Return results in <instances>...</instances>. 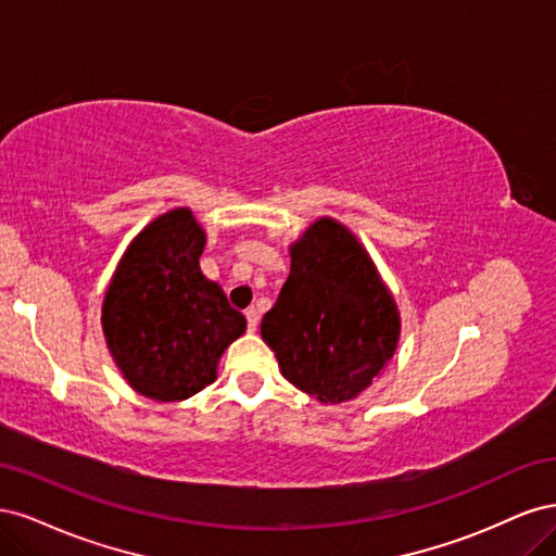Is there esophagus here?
<instances>
[{
  "mask_svg": "<svg viewBox=\"0 0 556 556\" xmlns=\"http://www.w3.org/2000/svg\"><path fill=\"white\" fill-rule=\"evenodd\" d=\"M245 319H248V331H257L260 313H257L255 308H248V311H245Z\"/></svg>",
  "mask_w": 556,
  "mask_h": 556,
  "instance_id": "34e87169",
  "label": "esophagus"
}]
</instances>
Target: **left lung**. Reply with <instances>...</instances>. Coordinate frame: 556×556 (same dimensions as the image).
Returning <instances> with one entry per match:
<instances>
[{
	"mask_svg": "<svg viewBox=\"0 0 556 556\" xmlns=\"http://www.w3.org/2000/svg\"><path fill=\"white\" fill-rule=\"evenodd\" d=\"M290 260L262 339L296 390L331 406L357 399L394 357L396 301L362 241L333 217H317Z\"/></svg>",
	"mask_w": 556,
	"mask_h": 556,
	"instance_id": "1",
	"label": "left lung"
}]
</instances>
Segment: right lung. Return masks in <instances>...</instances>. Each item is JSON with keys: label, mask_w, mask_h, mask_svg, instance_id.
I'll use <instances>...</instances> for the list:
<instances>
[{"label": "right lung", "mask_w": 556, "mask_h": 556, "mask_svg": "<svg viewBox=\"0 0 556 556\" xmlns=\"http://www.w3.org/2000/svg\"><path fill=\"white\" fill-rule=\"evenodd\" d=\"M206 231L188 206L148 223L117 262L102 304V331L134 392L185 401L217 378L245 317L199 268Z\"/></svg>", "instance_id": "right-lung-1"}]
</instances>
